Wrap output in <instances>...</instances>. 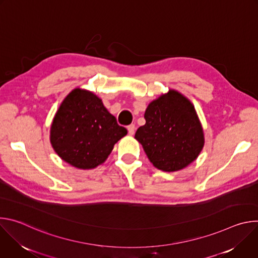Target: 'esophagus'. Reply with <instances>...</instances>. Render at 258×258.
Listing matches in <instances>:
<instances>
[{"instance_id": "34e87169", "label": "esophagus", "mask_w": 258, "mask_h": 258, "mask_svg": "<svg viewBox=\"0 0 258 258\" xmlns=\"http://www.w3.org/2000/svg\"><path fill=\"white\" fill-rule=\"evenodd\" d=\"M135 130H136L135 124H130V125L127 126V131H128V134H130L131 136H133V135L135 134Z\"/></svg>"}]
</instances>
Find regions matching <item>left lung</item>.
<instances>
[{"instance_id":"left-lung-1","label":"left lung","mask_w":258,"mask_h":258,"mask_svg":"<svg viewBox=\"0 0 258 258\" xmlns=\"http://www.w3.org/2000/svg\"><path fill=\"white\" fill-rule=\"evenodd\" d=\"M146 123L135 139L158 169L173 172L187 167L202 151L204 132L192 102L175 90H168L149 103Z\"/></svg>"}]
</instances>
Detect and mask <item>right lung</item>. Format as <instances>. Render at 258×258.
I'll return each instance as SVG.
<instances>
[{
  "instance_id": "add662e5",
  "label": "right lung",
  "mask_w": 258,
  "mask_h": 258,
  "mask_svg": "<svg viewBox=\"0 0 258 258\" xmlns=\"http://www.w3.org/2000/svg\"><path fill=\"white\" fill-rule=\"evenodd\" d=\"M127 131L93 92L73 89L53 118L50 142L58 156L80 169L104 163Z\"/></svg>"
}]
</instances>
